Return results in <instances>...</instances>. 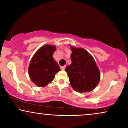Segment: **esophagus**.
Instances as JSON below:
<instances>
[{
    "mask_svg": "<svg viewBox=\"0 0 128 128\" xmlns=\"http://www.w3.org/2000/svg\"><path fill=\"white\" fill-rule=\"evenodd\" d=\"M66 67V66H62V67H61V69L62 70H65Z\"/></svg>",
    "mask_w": 128,
    "mask_h": 128,
    "instance_id": "obj_1",
    "label": "esophagus"
}]
</instances>
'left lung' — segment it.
<instances>
[{
    "mask_svg": "<svg viewBox=\"0 0 128 128\" xmlns=\"http://www.w3.org/2000/svg\"><path fill=\"white\" fill-rule=\"evenodd\" d=\"M71 50L72 64L65 69L70 84L76 92H91L99 83V69L92 55L84 48L72 46Z\"/></svg>",
    "mask_w": 128,
    "mask_h": 128,
    "instance_id": "8db88e82",
    "label": "left lung"
}]
</instances>
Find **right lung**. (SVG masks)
I'll list each match as a JSON object with an SVG mask.
<instances>
[{
  "label": "right lung",
  "mask_w": 128,
  "mask_h": 128,
  "mask_svg": "<svg viewBox=\"0 0 128 128\" xmlns=\"http://www.w3.org/2000/svg\"><path fill=\"white\" fill-rule=\"evenodd\" d=\"M56 47L45 45L39 49L30 61L28 74L30 80L38 87H45L55 78L56 73L61 70L53 58Z\"/></svg>",
  "instance_id": "right-lung-1"
}]
</instances>
